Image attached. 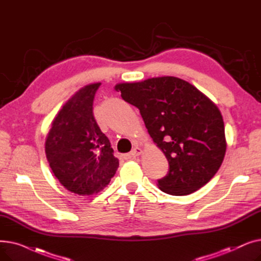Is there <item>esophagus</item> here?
<instances>
[{
    "instance_id": "1",
    "label": "esophagus",
    "mask_w": 261,
    "mask_h": 261,
    "mask_svg": "<svg viewBox=\"0 0 261 261\" xmlns=\"http://www.w3.org/2000/svg\"><path fill=\"white\" fill-rule=\"evenodd\" d=\"M142 153H143V150H142V148L138 146V147H135L129 154H127V158H135V156H139V155H141Z\"/></svg>"
}]
</instances>
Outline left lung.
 Masks as SVG:
<instances>
[{"label": "left lung", "instance_id": "left-lung-1", "mask_svg": "<svg viewBox=\"0 0 261 261\" xmlns=\"http://www.w3.org/2000/svg\"><path fill=\"white\" fill-rule=\"evenodd\" d=\"M122 99L140 110L154 144L169 163L158 181L168 195L186 196L211 181L226 151L220 110L189 82L172 76L117 84Z\"/></svg>", "mask_w": 261, "mask_h": 261}]
</instances>
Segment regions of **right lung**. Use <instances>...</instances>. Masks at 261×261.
<instances>
[{"label":"right lung","mask_w":261,"mask_h":261,"mask_svg":"<svg viewBox=\"0 0 261 261\" xmlns=\"http://www.w3.org/2000/svg\"><path fill=\"white\" fill-rule=\"evenodd\" d=\"M100 82L78 90L55 116L46 136L49 167L64 188L79 196L97 194L118 168L109 139L93 115V100Z\"/></svg>","instance_id":"1"}]
</instances>
